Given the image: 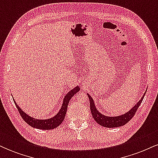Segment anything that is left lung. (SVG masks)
I'll use <instances>...</instances> for the list:
<instances>
[{
  "label": "left lung",
  "instance_id": "8db88e82",
  "mask_svg": "<svg viewBox=\"0 0 158 158\" xmlns=\"http://www.w3.org/2000/svg\"><path fill=\"white\" fill-rule=\"evenodd\" d=\"M146 92L143 94V97H141V99H139V102H137V104H136L131 110H129L128 112H126V113H125L124 114H122V115L119 116H115V117H109V116H106L101 114L100 112L97 110L93 98L91 97V96H90V94H88V98H89L90 100V111H91L92 116H93L94 119H95V121L98 123V124H99L102 126L106 127V128H117V127L124 126V125L126 124L128 121L131 120L132 117H134L136 111H137V108H139L141 102H142L145 94H146Z\"/></svg>",
  "mask_w": 158,
  "mask_h": 158
}]
</instances>
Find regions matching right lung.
I'll return each mask as SVG.
<instances>
[{"label": "right lung", "instance_id": "1", "mask_svg": "<svg viewBox=\"0 0 158 158\" xmlns=\"http://www.w3.org/2000/svg\"><path fill=\"white\" fill-rule=\"evenodd\" d=\"M79 90H80V88H79V86H77L76 88H73L71 90H70V91L64 96V99H63L62 105H61V107L60 110H59V111L58 112L54 117L49 119H35L34 118V117H30V115H28L27 113H25V112L22 110V109L18 106L17 103H16L14 99L13 101L14 102H15L16 107H17L18 110H19V114H21V117H22L23 120H24L27 124L30 125V126L33 127V128H38V129L50 130L57 128V127L59 126V125H61V123L63 122V120H64L65 117V114H66L67 109H68L69 101H70V99H71L77 92H79Z\"/></svg>", "mask_w": 158, "mask_h": 158}]
</instances>
